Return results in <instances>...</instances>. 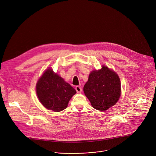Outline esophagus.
<instances>
[{
	"label": "esophagus",
	"mask_w": 156,
	"mask_h": 156,
	"mask_svg": "<svg viewBox=\"0 0 156 156\" xmlns=\"http://www.w3.org/2000/svg\"><path fill=\"white\" fill-rule=\"evenodd\" d=\"M75 90H76V92L78 93H81L82 92V88H81V87L80 86H76Z\"/></svg>",
	"instance_id": "34e87169"
}]
</instances>
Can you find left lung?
<instances>
[{
	"instance_id": "obj_1",
	"label": "left lung",
	"mask_w": 156,
	"mask_h": 156,
	"mask_svg": "<svg viewBox=\"0 0 156 156\" xmlns=\"http://www.w3.org/2000/svg\"><path fill=\"white\" fill-rule=\"evenodd\" d=\"M84 92L94 109L107 110L120 98V78L115 72L103 66L101 69L90 73L84 87Z\"/></svg>"
}]
</instances>
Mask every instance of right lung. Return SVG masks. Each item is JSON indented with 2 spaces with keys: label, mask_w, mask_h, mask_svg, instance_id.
Returning <instances> with one entry per match:
<instances>
[{
  "label": "right lung",
  "mask_w": 156,
  "mask_h": 156,
  "mask_svg": "<svg viewBox=\"0 0 156 156\" xmlns=\"http://www.w3.org/2000/svg\"><path fill=\"white\" fill-rule=\"evenodd\" d=\"M76 92L69 84L51 69L45 70L36 84L37 96L41 104L55 112L66 109Z\"/></svg>",
  "instance_id": "right-lung-1"
}]
</instances>
